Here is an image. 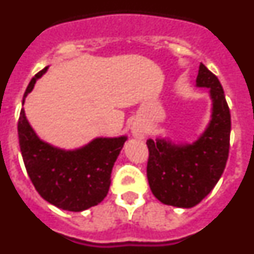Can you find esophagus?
<instances>
[{
  "label": "esophagus",
  "mask_w": 254,
  "mask_h": 254,
  "mask_svg": "<svg viewBox=\"0 0 254 254\" xmlns=\"http://www.w3.org/2000/svg\"><path fill=\"white\" fill-rule=\"evenodd\" d=\"M132 134H133V137L136 138H145L146 137V131H145L142 127L133 126V127H132Z\"/></svg>",
  "instance_id": "esophagus-1"
}]
</instances>
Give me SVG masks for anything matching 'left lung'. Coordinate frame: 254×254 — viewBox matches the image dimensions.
<instances>
[{
    "instance_id": "obj_1",
    "label": "left lung",
    "mask_w": 254,
    "mask_h": 254,
    "mask_svg": "<svg viewBox=\"0 0 254 254\" xmlns=\"http://www.w3.org/2000/svg\"><path fill=\"white\" fill-rule=\"evenodd\" d=\"M197 87L208 89L211 116L206 128L193 142L169 137L149 138L147 179L160 202L190 208L214 190L223 176L229 155L230 111L219 78L199 64Z\"/></svg>"
}]
</instances>
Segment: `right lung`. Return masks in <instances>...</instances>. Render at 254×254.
Listing matches in <instances>:
<instances>
[{
	"label": "right lung",
	"mask_w": 254,
	"mask_h": 254,
	"mask_svg": "<svg viewBox=\"0 0 254 254\" xmlns=\"http://www.w3.org/2000/svg\"><path fill=\"white\" fill-rule=\"evenodd\" d=\"M47 69L48 67L31 78L22 105ZM17 132L26 172L38 193L47 202L62 210L80 212L96 206L107 197L114 163L127 141L126 134L95 137L84 146L61 149L38 136L24 108L20 112Z\"/></svg>",
	"instance_id": "right-lung-1"
}]
</instances>
